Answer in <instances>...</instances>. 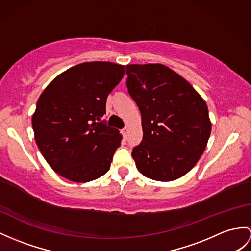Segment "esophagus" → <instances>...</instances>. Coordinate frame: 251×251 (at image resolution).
I'll use <instances>...</instances> for the list:
<instances>
[{
	"instance_id": "esophagus-1",
	"label": "esophagus",
	"mask_w": 251,
	"mask_h": 251,
	"mask_svg": "<svg viewBox=\"0 0 251 251\" xmlns=\"http://www.w3.org/2000/svg\"><path fill=\"white\" fill-rule=\"evenodd\" d=\"M127 133H129V126H125L124 130H122V134H124L125 137H126Z\"/></svg>"
}]
</instances>
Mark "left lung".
I'll return each instance as SVG.
<instances>
[{"mask_svg":"<svg viewBox=\"0 0 251 251\" xmlns=\"http://www.w3.org/2000/svg\"><path fill=\"white\" fill-rule=\"evenodd\" d=\"M126 87L142 114L143 142L132 156L140 174L168 182L202 155L211 134L205 101L185 78L162 64L127 65Z\"/></svg>","mask_w":251,"mask_h":251,"instance_id":"left-lung-1","label":"left lung"}]
</instances>
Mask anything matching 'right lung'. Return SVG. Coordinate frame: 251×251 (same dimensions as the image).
<instances>
[{"mask_svg":"<svg viewBox=\"0 0 251 251\" xmlns=\"http://www.w3.org/2000/svg\"><path fill=\"white\" fill-rule=\"evenodd\" d=\"M124 75V65L82 63L60 73L42 91L32 117L35 140L63 178L89 182L108 172L122 136L102 117L108 94Z\"/></svg>","mask_w":251,"mask_h":251,"instance_id":"1","label":"right lung"}]
</instances>
